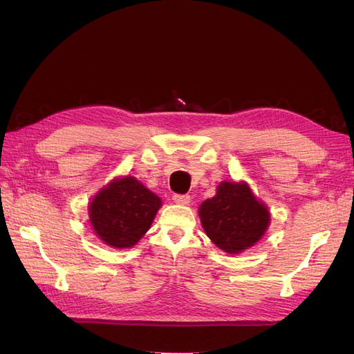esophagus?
Masks as SVG:
<instances>
[{"instance_id":"1","label":"esophagus","mask_w":354,"mask_h":354,"mask_svg":"<svg viewBox=\"0 0 354 354\" xmlns=\"http://www.w3.org/2000/svg\"><path fill=\"white\" fill-rule=\"evenodd\" d=\"M173 201L176 203H178V205H189L192 198L189 195H178V194H176V195H173Z\"/></svg>"}]
</instances>
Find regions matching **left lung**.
Segmentation results:
<instances>
[{"instance_id": "8db88e82", "label": "left lung", "mask_w": 354, "mask_h": 354, "mask_svg": "<svg viewBox=\"0 0 354 354\" xmlns=\"http://www.w3.org/2000/svg\"><path fill=\"white\" fill-rule=\"evenodd\" d=\"M199 217L207 236L227 254L251 248L270 224L269 209L243 181H221L216 196L201 203Z\"/></svg>"}]
</instances>
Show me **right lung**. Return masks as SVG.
I'll list each match as a JSON object with an SVG mask.
<instances>
[{"label":"right lung","mask_w":354,"mask_h":354,"mask_svg":"<svg viewBox=\"0 0 354 354\" xmlns=\"http://www.w3.org/2000/svg\"><path fill=\"white\" fill-rule=\"evenodd\" d=\"M160 198L133 176L115 178L90 202L95 234L113 248H130L143 238L160 208Z\"/></svg>","instance_id":"obj_1"}]
</instances>
